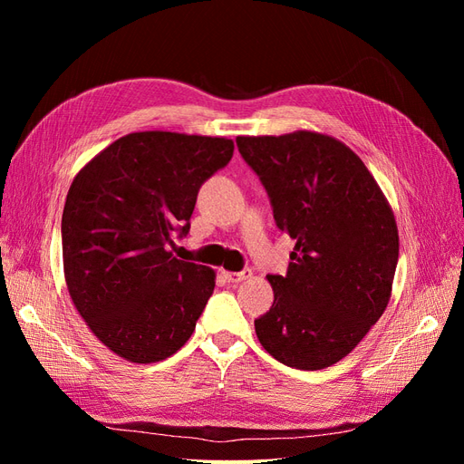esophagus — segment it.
Wrapping results in <instances>:
<instances>
[{
  "mask_svg": "<svg viewBox=\"0 0 464 464\" xmlns=\"http://www.w3.org/2000/svg\"><path fill=\"white\" fill-rule=\"evenodd\" d=\"M222 275H224V278L228 280V283H244V280H247V278H251V273L249 269H244V271H240V273H232V271H222Z\"/></svg>",
  "mask_w": 464,
  "mask_h": 464,
  "instance_id": "1",
  "label": "esophagus"
}]
</instances>
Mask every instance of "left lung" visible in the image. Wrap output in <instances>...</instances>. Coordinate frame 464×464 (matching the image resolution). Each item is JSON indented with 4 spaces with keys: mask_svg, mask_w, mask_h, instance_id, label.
<instances>
[{
    "mask_svg": "<svg viewBox=\"0 0 464 464\" xmlns=\"http://www.w3.org/2000/svg\"><path fill=\"white\" fill-rule=\"evenodd\" d=\"M236 143L269 193L276 227L296 240L288 273L266 276L275 302L256 319L257 339L285 366L329 368L353 353L391 300L395 215L339 139L300 130L240 135Z\"/></svg>",
    "mask_w": 464,
    "mask_h": 464,
    "instance_id": "obj_1",
    "label": "left lung"
}]
</instances>
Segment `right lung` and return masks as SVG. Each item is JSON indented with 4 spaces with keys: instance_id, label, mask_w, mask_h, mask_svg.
<instances>
[{
    "instance_id": "right-lung-1",
    "label": "right lung",
    "mask_w": 464,
    "mask_h": 464,
    "mask_svg": "<svg viewBox=\"0 0 464 464\" xmlns=\"http://www.w3.org/2000/svg\"><path fill=\"white\" fill-rule=\"evenodd\" d=\"M227 137L137 131L81 168L62 217L69 296L92 334L133 363L184 346L215 290V269L172 256L203 181L232 159Z\"/></svg>"
}]
</instances>
